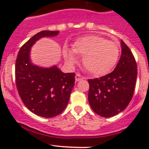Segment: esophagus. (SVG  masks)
Listing matches in <instances>:
<instances>
[{
  "instance_id": "obj_1",
  "label": "esophagus",
  "mask_w": 149,
  "mask_h": 149,
  "mask_svg": "<svg viewBox=\"0 0 149 149\" xmlns=\"http://www.w3.org/2000/svg\"><path fill=\"white\" fill-rule=\"evenodd\" d=\"M75 79H76V81H79L82 80V79H84V78L83 77V76H81L80 74H76V76H75Z\"/></svg>"
}]
</instances>
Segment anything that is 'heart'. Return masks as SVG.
Returning <instances> with one entry per match:
<instances>
[{
	"mask_svg": "<svg viewBox=\"0 0 149 149\" xmlns=\"http://www.w3.org/2000/svg\"><path fill=\"white\" fill-rule=\"evenodd\" d=\"M72 49L64 50V58L68 63L72 65L77 62L74 53L81 55L85 68L91 74L98 76L107 74L112 70L120 54L117 43L99 35H88L78 39L73 43Z\"/></svg>",
	"mask_w": 149,
	"mask_h": 149,
	"instance_id": "b5f03b06",
	"label": "heart"
}]
</instances>
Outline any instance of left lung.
Returning <instances> with one entry per match:
<instances>
[{
	"label": "left lung",
	"instance_id": "left-lung-1",
	"mask_svg": "<svg viewBox=\"0 0 149 149\" xmlns=\"http://www.w3.org/2000/svg\"><path fill=\"white\" fill-rule=\"evenodd\" d=\"M122 54L112 73L100 79H88V99L95 113L104 118L115 116L124 110L133 98L137 64L133 53L121 40Z\"/></svg>",
	"mask_w": 149,
	"mask_h": 149
}]
</instances>
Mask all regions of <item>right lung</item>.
I'll return each mask as SVG.
<instances>
[{
  "label": "right lung",
  "instance_id": "1",
  "mask_svg": "<svg viewBox=\"0 0 149 149\" xmlns=\"http://www.w3.org/2000/svg\"><path fill=\"white\" fill-rule=\"evenodd\" d=\"M59 31H41L20 48L15 65L18 92L25 106L38 116L52 118L65 109L75 83V73H64L53 65L42 68L30 60L31 47L42 37H55Z\"/></svg>",
  "mask_w": 149,
  "mask_h": 149
}]
</instances>
